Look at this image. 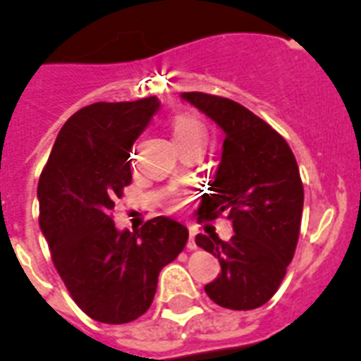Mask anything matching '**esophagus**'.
<instances>
[{"instance_id":"esophagus-1","label":"esophagus","mask_w":361,"mask_h":361,"mask_svg":"<svg viewBox=\"0 0 361 361\" xmlns=\"http://www.w3.org/2000/svg\"><path fill=\"white\" fill-rule=\"evenodd\" d=\"M194 237H196V230H192V228H190V237H188V244H187V247L190 249V251H194V249L197 247L196 240H194Z\"/></svg>"}]
</instances>
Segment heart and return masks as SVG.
I'll list each match as a JSON object with an SVG mask.
<instances>
[{
    "label": "heart",
    "mask_w": 361,
    "mask_h": 361,
    "mask_svg": "<svg viewBox=\"0 0 361 361\" xmlns=\"http://www.w3.org/2000/svg\"><path fill=\"white\" fill-rule=\"evenodd\" d=\"M169 126L178 147L187 146V144H203V146H207L208 126L200 117L192 116V114H176L169 121ZM181 204H183V196L180 192H173L169 196L171 210H178Z\"/></svg>",
    "instance_id": "obj_1"
}]
</instances>
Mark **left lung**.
<instances>
[{"instance_id": "obj_1", "label": "left lung", "mask_w": 361, "mask_h": 361, "mask_svg": "<svg viewBox=\"0 0 361 361\" xmlns=\"http://www.w3.org/2000/svg\"><path fill=\"white\" fill-rule=\"evenodd\" d=\"M181 97L226 135L200 215L214 221L226 214L235 235L228 242L217 235L196 237L221 264L204 292L222 308L255 310L276 294L294 258L305 201L298 161L287 140L237 101L204 92Z\"/></svg>"}]
</instances>
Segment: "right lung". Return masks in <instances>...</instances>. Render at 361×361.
<instances>
[{
	"label": "right lung",
	"instance_id": "add662e5",
	"mask_svg": "<svg viewBox=\"0 0 361 361\" xmlns=\"http://www.w3.org/2000/svg\"><path fill=\"white\" fill-rule=\"evenodd\" d=\"M158 106L154 96L83 106L60 130L37 187L39 224L55 269L74 302L104 324L144 315L158 274L188 240L174 219L160 215L139 231H119L112 219L131 183V147Z\"/></svg>",
	"mask_w": 361,
	"mask_h": 361
}]
</instances>
